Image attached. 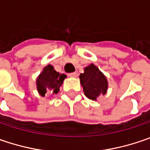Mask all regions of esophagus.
Wrapping results in <instances>:
<instances>
[{
  "instance_id": "obj_1",
  "label": "esophagus",
  "mask_w": 150,
  "mask_h": 150,
  "mask_svg": "<svg viewBox=\"0 0 150 150\" xmlns=\"http://www.w3.org/2000/svg\"><path fill=\"white\" fill-rule=\"evenodd\" d=\"M69 77H76L77 76V73L76 72H73V73H69Z\"/></svg>"
}]
</instances>
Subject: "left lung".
<instances>
[{"label": "left lung", "instance_id": "1", "mask_svg": "<svg viewBox=\"0 0 150 150\" xmlns=\"http://www.w3.org/2000/svg\"><path fill=\"white\" fill-rule=\"evenodd\" d=\"M80 80L85 95L89 99L96 101L100 95L107 93L108 88L107 77L93 64L84 69V73L80 75Z\"/></svg>", "mask_w": 150, "mask_h": 150}]
</instances>
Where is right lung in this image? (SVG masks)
Returning <instances> with one entry per match:
<instances>
[{
	"label": "right lung",
	"mask_w": 150,
	"mask_h": 150,
	"mask_svg": "<svg viewBox=\"0 0 150 150\" xmlns=\"http://www.w3.org/2000/svg\"><path fill=\"white\" fill-rule=\"evenodd\" d=\"M65 78L66 75L57 72L51 64L45 66L42 73L37 78L36 84L38 93L42 96H44L49 91L53 92V94H57Z\"/></svg>",
	"instance_id": "add662e5"
}]
</instances>
